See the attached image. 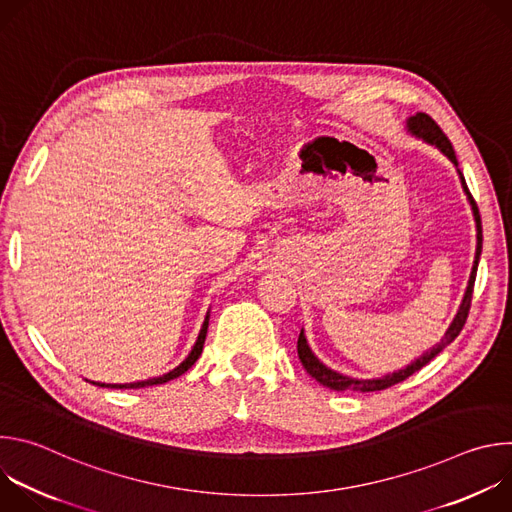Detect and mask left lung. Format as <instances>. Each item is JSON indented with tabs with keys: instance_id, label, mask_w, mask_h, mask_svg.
<instances>
[{
	"instance_id": "left-lung-1",
	"label": "left lung",
	"mask_w": 512,
	"mask_h": 512,
	"mask_svg": "<svg viewBox=\"0 0 512 512\" xmlns=\"http://www.w3.org/2000/svg\"><path fill=\"white\" fill-rule=\"evenodd\" d=\"M409 129L423 137L427 143L431 145H437L456 166H458V160H456V152L452 148V141L448 139V135L440 129V125H437L429 115L425 113H417L413 115L409 121H407ZM462 184H464V190L470 198V204H472V210H474V216H476V227H478V249H476V261H474V267H472V275H470V283H468V289H466V296H464V302L460 306V312L458 316L454 318L452 326L448 328L446 336L442 338V342H437L433 348H429L423 356H419L415 362H411L407 369L399 371V373H393V375H387V377H381V379H373V381H358V379H348L344 375H338L334 371H330L328 367H324V364L312 354L308 342H306V336L304 332H300V338H298V354H300V360L304 364V369L324 387L328 389H334V391H344V389H352V391H362V393H369V391H383V389H389L401 381H405L407 377H411L413 373L421 371L425 364L429 360H433L437 354H440L448 344H452L456 340V336L462 332L466 320H468V314H470V306H472V294H474V281H476V271H478V261H480V253H482V221H480V212H478V206H476V200L474 196L470 194L468 186H466V180L462 176Z\"/></svg>"
}]
</instances>
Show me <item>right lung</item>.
Returning a JSON list of instances; mask_svg holds the SVG:
<instances>
[{"label":"right lung","instance_id":"add662e5","mask_svg":"<svg viewBox=\"0 0 512 512\" xmlns=\"http://www.w3.org/2000/svg\"><path fill=\"white\" fill-rule=\"evenodd\" d=\"M206 328H208V320L204 322V326H202V330H200V334H198V340H196V344H194V348H192V352L188 354V358L180 364V367H176L174 371H170L168 375H164V377H158V379H150V381H139V383H125V385H105V383H95V385H99V387H111V389H141V387H152V385H162V383H168V381H172V379H176V377H180V375H184L192 364L198 360V356H200V352H202V346H204V338H206Z\"/></svg>","mask_w":512,"mask_h":512}]
</instances>
